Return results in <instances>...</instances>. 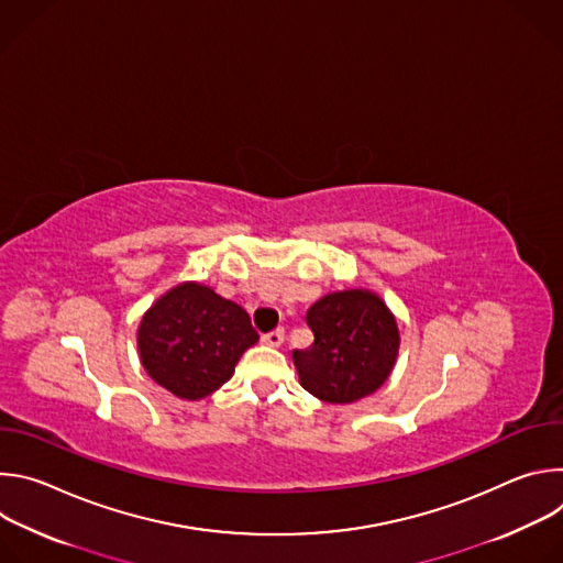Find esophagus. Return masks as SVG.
Listing matches in <instances>:
<instances>
[{
	"label": "esophagus",
	"instance_id": "1",
	"mask_svg": "<svg viewBox=\"0 0 563 563\" xmlns=\"http://www.w3.org/2000/svg\"><path fill=\"white\" fill-rule=\"evenodd\" d=\"M283 339H285V330H283V328L263 334V343H265V345H272V347H278V345L283 343Z\"/></svg>",
	"mask_w": 563,
	"mask_h": 563
}]
</instances>
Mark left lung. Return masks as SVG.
<instances>
[{
    "instance_id": "8db88e82",
    "label": "left lung",
    "mask_w": 563,
    "mask_h": 563,
    "mask_svg": "<svg viewBox=\"0 0 563 563\" xmlns=\"http://www.w3.org/2000/svg\"><path fill=\"white\" fill-rule=\"evenodd\" d=\"M313 343L294 350L300 385L328 404H354L389 376L398 328L385 302L363 289L336 291L307 309Z\"/></svg>"
}]
</instances>
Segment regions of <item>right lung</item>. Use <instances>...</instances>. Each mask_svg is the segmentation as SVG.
I'll return each instance as SVG.
<instances>
[{
	"label": "right lung",
	"instance_id": "1",
	"mask_svg": "<svg viewBox=\"0 0 563 563\" xmlns=\"http://www.w3.org/2000/svg\"><path fill=\"white\" fill-rule=\"evenodd\" d=\"M258 341L250 313L213 289L185 283L142 318L137 347L148 376L180 398L209 396Z\"/></svg>",
	"mask_w": 563,
	"mask_h": 563
}]
</instances>
